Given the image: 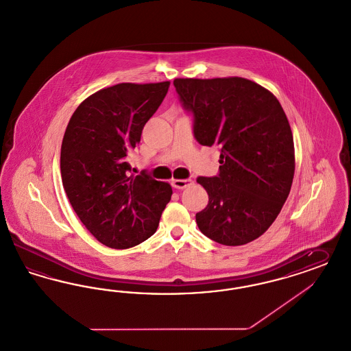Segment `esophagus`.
I'll return each instance as SVG.
<instances>
[{
    "label": "esophagus",
    "instance_id": "esophagus-1",
    "mask_svg": "<svg viewBox=\"0 0 351 351\" xmlns=\"http://www.w3.org/2000/svg\"><path fill=\"white\" fill-rule=\"evenodd\" d=\"M193 183H194V182L191 181V180H173V181H171L173 187H174V189H178V190H183V189L191 186Z\"/></svg>",
    "mask_w": 351,
    "mask_h": 351
}]
</instances>
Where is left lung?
<instances>
[{"label":"left lung","mask_w":351,"mask_h":351,"mask_svg":"<svg viewBox=\"0 0 351 351\" xmlns=\"http://www.w3.org/2000/svg\"><path fill=\"white\" fill-rule=\"evenodd\" d=\"M182 105L194 116L195 139L220 148V173L196 181L208 206L196 213L200 232L225 246L259 238L289 196L295 170L289 121L272 92L239 78H178Z\"/></svg>","instance_id":"obj_1"}]
</instances>
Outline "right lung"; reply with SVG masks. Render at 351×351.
Masks as SVG:
<instances>
[{"instance_id": "1", "label": "right lung", "mask_w": 351, "mask_h": 351, "mask_svg": "<svg viewBox=\"0 0 351 351\" xmlns=\"http://www.w3.org/2000/svg\"><path fill=\"white\" fill-rule=\"evenodd\" d=\"M170 82L119 83L95 92L70 118L61 176L70 204L105 246L130 248L156 232L171 197L168 182L131 174L129 156Z\"/></svg>"}]
</instances>
